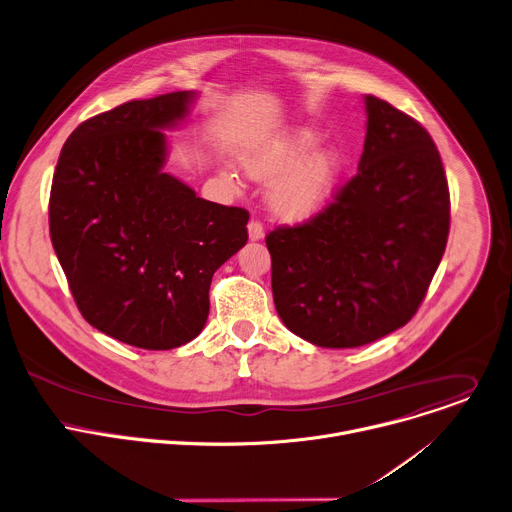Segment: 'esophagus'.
<instances>
[{
	"label": "esophagus",
	"instance_id": "34e87169",
	"mask_svg": "<svg viewBox=\"0 0 512 512\" xmlns=\"http://www.w3.org/2000/svg\"><path fill=\"white\" fill-rule=\"evenodd\" d=\"M248 236H250L252 242H258V240L264 238V225H262L260 219H252L248 223Z\"/></svg>",
	"mask_w": 512,
	"mask_h": 512
}]
</instances>
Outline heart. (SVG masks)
I'll use <instances>...</instances> for the list:
<instances>
[{
	"label": "heart",
	"instance_id": "heart-1",
	"mask_svg": "<svg viewBox=\"0 0 512 512\" xmlns=\"http://www.w3.org/2000/svg\"><path fill=\"white\" fill-rule=\"evenodd\" d=\"M319 134L297 128L242 156L246 173L258 181H274L270 207L285 219H309L329 201L342 170V156L331 148L317 150Z\"/></svg>",
	"mask_w": 512,
	"mask_h": 512
}]
</instances>
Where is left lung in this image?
Instances as JSON below:
<instances>
[{"instance_id": "left-lung-1", "label": "left lung", "mask_w": 512, "mask_h": 512, "mask_svg": "<svg viewBox=\"0 0 512 512\" xmlns=\"http://www.w3.org/2000/svg\"><path fill=\"white\" fill-rule=\"evenodd\" d=\"M358 175L305 223L266 236L274 307L319 348H358L403 327L445 252L449 189L429 132L366 95Z\"/></svg>"}]
</instances>
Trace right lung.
Returning <instances> with one entry per match:
<instances>
[{"label":"right lung","instance_id":"add662e5","mask_svg":"<svg viewBox=\"0 0 512 512\" xmlns=\"http://www.w3.org/2000/svg\"><path fill=\"white\" fill-rule=\"evenodd\" d=\"M193 91L122 103L83 122L52 177V248L75 303L101 333L142 350L195 339L213 272L246 242L250 213L205 201L162 170Z\"/></svg>","mask_w":512,"mask_h":512}]
</instances>
